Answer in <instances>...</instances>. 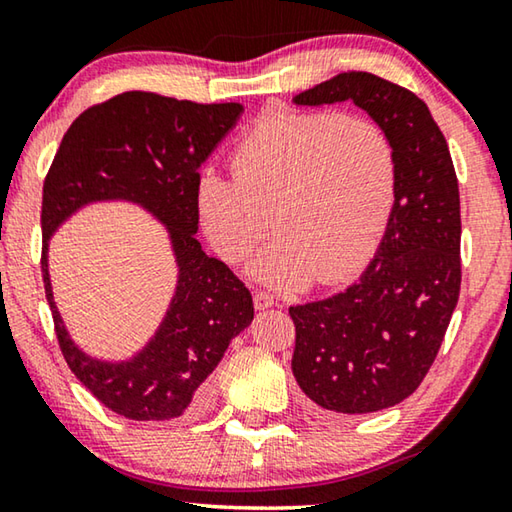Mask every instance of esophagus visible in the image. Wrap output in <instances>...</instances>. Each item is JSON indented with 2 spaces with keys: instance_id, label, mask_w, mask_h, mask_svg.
I'll use <instances>...</instances> for the list:
<instances>
[{
  "instance_id": "esophagus-1",
  "label": "esophagus",
  "mask_w": 512,
  "mask_h": 512,
  "mask_svg": "<svg viewBox=\"0 0 512 512\" xmlns=\"http://www.w3.org/2000/svg\"><path fill=\"white\" fill-rule=\"evenodd\" d=\"M253 300H255V309H268V307H273L275 305V296L273 293H268V291H255V296H253Z\"/></svg>"
}]
</instances>
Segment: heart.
Here are the masks:
<instances>
[{
    "label": "heart",
    "mask_w": 512,
    "mask_h": 512,
    "mask_svg": "<svg viewBox=\"0 0 512 512\" xmlns=\"http://www.w3.org/2000/svg\"><path fill=\"white\" fill-rule=\"evenodd\" d=\"M232 173H203L198 214L212 246L241 262L273 228L253 264L259 280L329 284L366 262L397 192V153L379 124L334 110H280L232 151Z\"/></svg>",
    "instance_id": "heart-1"
}]
</instances>
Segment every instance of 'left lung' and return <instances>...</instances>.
Here are the masks:
<instances>
[{
	"instance_id": "left-lung-1",
	"label": "left lung",
	"mask_w": 512,
	"mask_h": 512,
	"mask_svg": "<svg viewBox=\"0 0 512 512\" xmlns=\"http://www.w3.org/2000/svg\"><path fill=\"white\" fill-rule=\"evenodd\" d=\"M354 101L391 137L397 192L379 250L332 298L289 307L291 370L311 402L372 413L422 384L461 291V198L443 131L420 97L368 72H343L300 92V106Z\"/></svg>"
}]
</instances>
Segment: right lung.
Here are the masks:
<instances>
[{
    "label": "right lung",
    "mask_w": 512,
    "mask_h": 512,
    "mask_svg": "<svg viewBox=\"0 0 512 512\" xmlns=\"http://www.w3.org/2000/svg\"><path fill=\"white\" fill-rule=\"evenodd\" d=\"M241 103H196L124 92L72 121L42 185V280L58 348L76 379L117 415L140 422L189 420L212 402V370L250 325L253 296L221 259L203 253L198 167L235 126ZM103 197L142 202L170 225L181 266L168 318L140 358L94 362L68 341L50 298L46 239L76 206Z\"/></svg>",
    "instance_id": "right-lung-1"
}]
</instances>
